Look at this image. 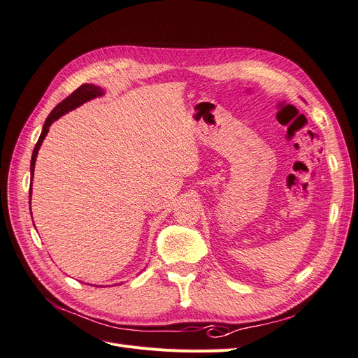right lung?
<instances>
[{"label":"right lung","instance_id":"1","mask_svg":"<svg viewBox=\"0 0 358 358\" xmlns=\"http://www.w3.org/2000/svg\"><path fill=\"white\" fill-rule=\"evenodd\" d=\"M104 94V91L100 88V86H95V85H91V83H85L82 86H79L78 90H76L71 95H69L66 100H62L55 109H53L45 125H43V129H41V134L38 137V142L34 148V150H32V157H31V182H32V175H34V166H36V158H37V154H38V149L43 143V140H45L46 134L49 133V127L57 121V119H59L62 115H66L67 112L76 109V107H79L80 104L90 101L92 99H95V96H101ZM29 206H31V187H29ZM31 210V208H29Z\"/></svg>","mask_w":358,"mask_h":358}]
</instances>
